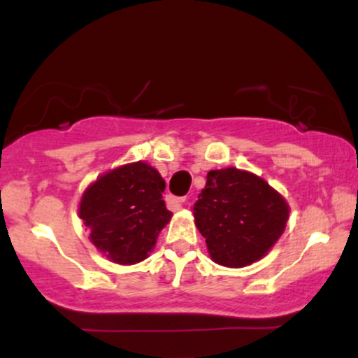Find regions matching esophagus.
I'll return each instance as SVG.
<instances>
[{"instance_id":"34e87169","label":"esophagus","mask_w":358,"mask_h":358,"mask_svg":"<svg viewBox=\"0 0 358 358\" xmlns=\"http://www.w3.org/2000/svg\"><path fill=\"white\" fill-rule=\"evenodd\" d=\"M185 200H187L185 196H170V199H168V202L173 205V207L180 208L185 203Z\"/></svg>"}]
</instances>
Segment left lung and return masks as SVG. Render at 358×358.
<instances>
[{"instance_id":"8db88e82","label":"left lung","mask_w":358,"mask_h":358,"mask_svg":"<svg viewBox=\"0 0 358 358\" xmlns=\"http://www.w3.org/2000/svg\"><path fill=\"white\" fill-rule=\"evenodd\" d=\"M212 261L244 268L268 254L285 232L289 207L264 180L237 168L212 170L193 205Z\"/></svg>"}]
</instances>
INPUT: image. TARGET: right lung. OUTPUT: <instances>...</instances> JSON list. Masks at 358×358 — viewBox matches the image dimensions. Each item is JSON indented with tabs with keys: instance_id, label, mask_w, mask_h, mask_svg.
I'll use <instances>...</instances> for the list:
<instances>
[{
	"instance_id": "1",
	"label": "right lung",
	"mask_w": 358,
	"mask_h": 358,
	"mask_svg": "<svg viewBox=\"0 0 358 358\" xmlns=\"http://www.w3.org/2000/svg\"><path fill=\"white\" fill-rule=\"evenodd\" d=\"M163 192L165 180L145 162L99 176L79 205L80 219L90 229V242L117 264L146 259L171 219Z\"/></svg>"
}]
</instances>
